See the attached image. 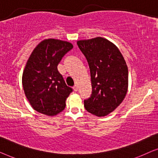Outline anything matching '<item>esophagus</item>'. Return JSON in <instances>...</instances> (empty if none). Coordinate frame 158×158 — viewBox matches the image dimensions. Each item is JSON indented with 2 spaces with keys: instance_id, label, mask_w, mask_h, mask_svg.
Segmentation results:
<instances>
[{
  "instance_id": "obj_1",
  "label": "esophagus",
  "mask_w": 158,
  "mask_h": 158,
  "mask_svg": "<svg viewBox=\"0 0 158 158\" xmlns=\"http://www.w3.org/2000/svg\"><path fill=\"white\" fill-rule=\"evenodd\" d=\"M73 90H74V91L77 92V90H78V88H77V85H75L74 87H73Z\"/></svg>"
}]
</instances>
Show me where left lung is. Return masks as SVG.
I'll return each instance as SVG.
<instances>
[{
    "label": "left lung",
    "instance_id": "1",
    "mask_svg": "<svg viewBox=\"0 0 158 158\" xmlns=\"http://www.w3.org/2000/svg\"><path fill=\"white\" fill-rule=\"evenodd\" d=\"M90 68L92 94L84 101L86 111L101 117L114 111L128 90V68L119 49L106 39L77 42Z\"/></svg>",
    "mask_w": 158,
    "mask_h": 158
}]
</instances>
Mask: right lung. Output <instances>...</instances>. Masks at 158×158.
<instances>
[{
	"mask_svg": "<svg viewBox=\"0 0 158 158\" xmlns=\"http://www.w3.org/2000/svg\"><path fill=\"white\" fill-rule=\"evenodd\" d=\"M73 48L71 43L47 39L34 49L24 68L22 85L32 108L44 115L56 116L65 108V101L73 89L68 87L57 65Z\"/></svg>",
	"mask_w": 158,
	"mask_h": 158,
	"instance_id": "obj_1",
	"label": "right lung"
}]
</instances>
